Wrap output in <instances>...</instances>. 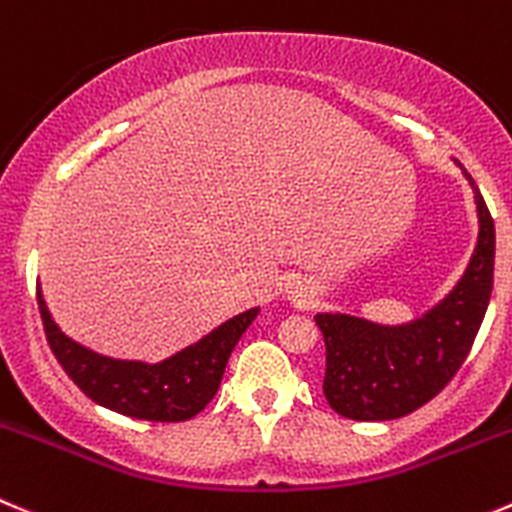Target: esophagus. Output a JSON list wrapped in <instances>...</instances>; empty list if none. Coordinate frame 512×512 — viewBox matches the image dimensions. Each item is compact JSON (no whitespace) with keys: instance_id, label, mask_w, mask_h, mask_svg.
I'll list each match as a JSON object with an SVG mask.
<instances>
[{"instance_id":"esophagus-1","label":"esophagus","mask_w":512,"mask_h":512,"mask_svg":"<svg viewBox=\"0 0 512 512\" xmlns=\"http://www.w3.org/2000/svg\"><path fill=\"white\" fill-rule=\"evenodd\" d=\"M289 296H291V299L296 301V304H301V306H306V304H309L311 299H314V294H311V289H309V286H306V284H301V281H296V284L291 286Z\"/></svg>"}]
</instances>
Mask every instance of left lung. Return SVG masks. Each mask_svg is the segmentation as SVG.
<instances>
[{
	"label": "left lung",
	"mask_w": 512,
	"mask_h": 512,
	"mask_svg": "<svg viewBox=\"0 0 512 512\" xmlns=\"http://www.w3.org/2000/svg\"><path fill=\"white\" fill-rule=\"evenodd\" d=\"M478 246L455 289L420 319L384 326L349 314H316L324 334V397L334 412L359 422L397 420L447 387L470 354L493 291L495 226L475 180Z\"/></svg>",
	"instance_id": "obj_1"
}]
</instances>
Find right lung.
Here are the masks:
<instances>
[{
	"label": "right lung",
	"mask_w": 512,
	"mask_h": 512,
	"mask_svg": "<svg viewBox=\"0 0 512 512\" xmlns=\"http://www.w3.org/2000/svg\"><path fill=\"white\" fill-rule=\"evenodd\" d=\"M37 304L47 342L67 377L97 405L150 422H186L196 417L218 392L233 347L259 314V309L243 311L183 352L158 364H145L102 357L82 347L52 321L40 289Z\"/></svg>",
	"instance_id": "right-lung-1"
}]
</instances>
